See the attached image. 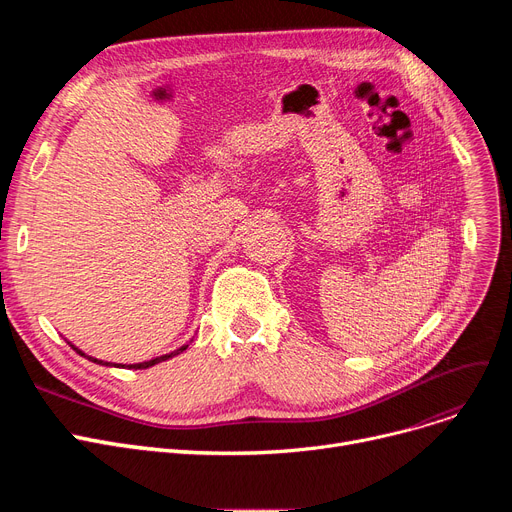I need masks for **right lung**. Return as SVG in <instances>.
I'll return each instance as SVG.
<instances>
[{
    "mask_svg": "<svg viewBox=\"0 0 512 512\" xmlns=\"http://www.w3.org/2000/svg\"><path fill=\"white\" fill-rule=\"evenodd\" d=\"M70 344V342H68ZM74 351L80 355V357H87L89 361H93V363H97V365H105V367H124V365H120V363H107V361H101V359H95V357H89V355H85L83 351H80V348H76L74 344H70ZM188 348V344H184V346H180V348H176V351H172V353H168V355H161V357H155V359H151V361H143V363H134V365H128V369H147V367H153V365H157V363H161V361H168V359H172V357H176V355H180L182 351H186Z\"/></svg>",
    "mask_w": 512,
    "mask_h": 512,
    "instance_id": "obj_1",
    "label": "right lung"
}]
</instances>
